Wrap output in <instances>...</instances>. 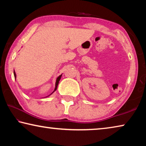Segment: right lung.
Here are the masks:
<instances>
[{
	"mask_svg": "<svg viewBox=\"0 0 146 146\" xmlns=\"http://www.w3.org/2000/svg\"><path fill=\"white\" fill-rule=\"evenodd\" d=\"M14 76H15V78H16V73H15V71H14ZM61 76H62V75H60L59 76H58V78H56V84H55V90H54V91H53V92L55 91H56V88H57V86H58V82H59V81H60V78H61ZM51 93V94H52ZM51 94H50V95H51Z\"/></svg>",
	"mask_w": 146,
	"mask_h": 146,
	"instance_id": "add662e5",
	"label": "right lung"
}]
</instances>
